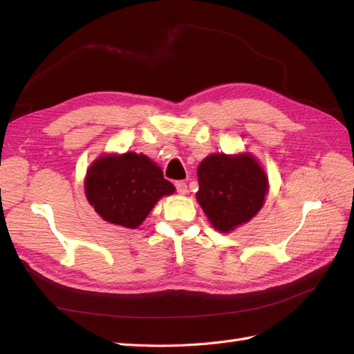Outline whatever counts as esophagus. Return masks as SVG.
I'll return each mask as SVG.
<instances>
[{
  "instance_id": "obj_1",
  "label": "esophagus",
  "mask_w": 354,
  "mask_h": 354,
  "mask_svg": "<svg viewBox=\"0 0 354 354\" xmlns=\"http://www.w3.org/2000/svg\"><path fill=\"white\" fill-rule=\"evenodd\" d=\"M176 189L180 195L187 194V185L185 183V181H176Z\"/></svg>"
}]
</instances>
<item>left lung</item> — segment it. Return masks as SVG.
Wrapping results in <instances>:
<instances>
[{
  "mask_svg": "<svg viewBox=\"0 0 354 354\" xmlns=\"http://www.w3.org/2000/svg\"><path fill=\"white\" fill-rule=\"evenodd\" d=\"M196 199L212 227L221 233L248 223L264 203L269 180L250 153L207 156L198 167Z\"/></svg>",
  "mask_w": 354,
  "mask_h": 354,
  "instance_id": "obj_1",
  "label": "left lung"
}]
</instances>
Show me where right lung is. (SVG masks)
I'll use <instances>...</instances> for the list:
<instances>
[{
  "label": "right lung",
  "mask_w": 354,
  "mask_h": 354,
  "mask_svg": "<svg viewBox=\"0 0 354 354\" xmlns=\"http://www.w3.org/2000/svg\"><path fill=\"white\" fill-rule=\"evenodd\" d=\"M174 190L153 160L134 152L97 158L85 177V196L95 212L128 229L140 226L155 203Z\"/></svg>",
  "instance_id": "right-lung-1"
}]
</instances>
